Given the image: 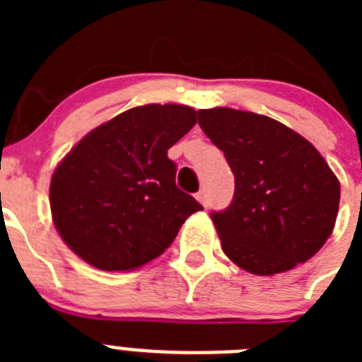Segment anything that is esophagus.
I'll use <instances>...</instances> for the list:
<instances>
[{"mask_svg":"<svg viewBox=\"0 0 362 362\" xmlns=\"http://www.w3.org/2000/svg\"><path fill=\"white\" fill-rule=\"evenodd\" d=\"M196 197H197V201H199L201 204H204V206L209 204V201H206V190H199L196 194Z\"/></svg>","mask_w":362,"mask_h":362,"instance_id":"34e87169","label":"esophagus"}]
</instances>
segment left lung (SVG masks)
<instances>
[{
	"label": "left lung",
	"instance_id": "8db88e82",
	"mask_svg": "<svg viewBox=\"0 0 362 362\" xmlns=\"http://www.w3.org/2000/svg\"><path fill=\"white\" fill-rule=\"evenodd\" d=\"M235 177L228 209L212 212L223 252L243 270L274 276L306 263L332 235L341 187L317 148L272 117L197 110Z\"/></svg>",
	"mask_w": 362,
	"mask_h": 362
}]
</instances>
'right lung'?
<instances>
[{
    "mask_svg": "<svg viewBox=\"0 0 362 362\" xmlns=\"http://www.w3.org/2000/svg\"><path fill=\"white\" fill-rule=\"evenodd\" d=\"M196 124L185 105L130 108L86 134L54 170L50 210L74 254L107 272L139 268L172 245L197 210L175 187L168 148Z\"/></svg>",
    "mask_w": 362,
    "mask_h": 362,
    "instance_id": "right-lung-1",
    "label": "right lung"
}]
</instances>
